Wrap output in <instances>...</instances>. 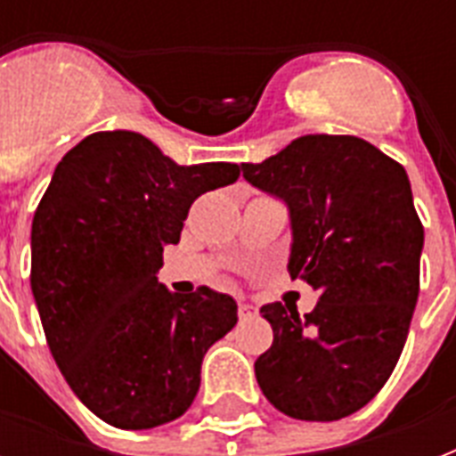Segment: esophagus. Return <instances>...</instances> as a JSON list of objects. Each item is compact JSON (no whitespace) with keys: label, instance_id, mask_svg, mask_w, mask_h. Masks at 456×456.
Instances as JSON below:
<instances>
[{"label":"esophagus","instance_id":"obj_1","mask_svg":"<svg viewBox=\"0 0 456 456\" xmlns=\"http://www.w3.org/2000/svg\"><path fill=\"white\" fill-rule=\"evenodd\" d=\"M256 314H257V310L253 307V305H248V303L239 305V317H241L243 322H246V319H253Z\"/></svg>","mask_w":456,"mask_h":456}]
</instances>
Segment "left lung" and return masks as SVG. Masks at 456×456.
Listing matches in <instances>:
<instances>
[{
    "mask_svg": "<svg viewBox=\"0 0 456 456\" xmlns=\"http://www.w3.org/2000/svg\"><path fill=\"white\" fill-rule=\"evenodd\" d=\"M241 172L286 206L291 279L319 293L303 317L260 307L274 340L256 360L257 386L286 417L338 421L388 381L417 307L424 227L410 177L347 134H305Z\"/></svg>",
    "mask_w": 456,
    "mask_h": 456,
    "instance_id": "obj_1",
    "label": "left lung"
}]
</instances>
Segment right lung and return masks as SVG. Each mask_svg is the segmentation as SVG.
Returning <instances> with one entry per match:
<instances>
[{"instance_id": "obj_1", "label": "right lung", "mask_w": 456, "mask_h": 456, "mask_svg": "<svg viewBox=\"0 0 456 456\" xmlns=\"http://www.w3.org/2000/svg\"><path fill=\"white\" fill-rule=\"evenodd\" d=\"M239 165H177L130 130L94 132L61 158L30 234V286L46 343L80 403L144 431L191 407L203 354L236 324V300L158 281L200 193Z\"/></svg>"}]
</instances>
